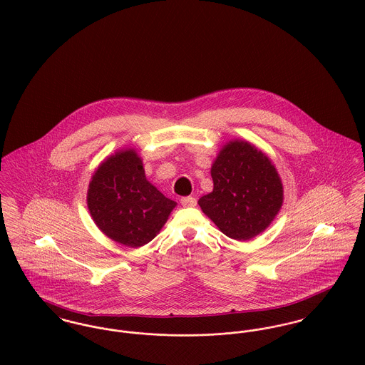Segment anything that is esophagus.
I'll list each match as a JSON object with an SVG mask.
<instances>
[{
	"mask_svg": "<svg viewBox=\"0 0 365 365\" xmlns=\"http://www.w3.org/2000/svg\"><path fill=\"white\" fill-rule=\"evenodd\" d=\"M181 205L182 207H195L197 205V200L194 197H182L181 198Z\"/></svg>",
	"mask_w": 365,
	"mask_h": 365,
	"instance_id": "1",
	"label": "esophagus"
}]
</instances>
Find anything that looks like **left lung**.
I'll return each mask as SVG.
<instances>
[{
	"label": "left lung",
	"mask_w": 365,
	"mask_h": 365,
	"mask_svg": "<svg viewBox=\"0 0 365 365\" xmlns=\"http://www.w3.org/2000/svg\"><path fill=\"white\" fill-rule=\"evenodd\" d=\"M213 190L201 197L202 212L230 239L246 242L264 232L284 202L272 161L246 140L223 145L210 167Z\"/></svg>",
	"instance_id": "8db88e82"
}]
</instances>
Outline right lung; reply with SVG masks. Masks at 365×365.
Returning <instances> with one entry per match:
<instances>
[{
	"label": "right lung",
	"instance_id": "obj_1",
	"mask_svg": "<svg viewBox=\"0 0 365 365\" xmlns=\"http://www.w3.org/2000/svg\"><path fill=\"white\" fill-rule=\"evenodd\" d=\"M87 205L105 236L136 249L156 237L177 202L148 181L142 158L129 148L106 157L94 171Z\"/></svg>",
	"mask_w": 365,
	"mask_h": 365
}]
</instances>
